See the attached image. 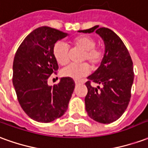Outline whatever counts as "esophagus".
Here are the masks:
<instances>
[{
    "label": "esophagus",
    "mask_w": 148,
    "mask_h": 148,
    "mask_svg": "<svg viewBox=\"0 0 148 148\" xmlns=\"http://www.w3.org/2000/svg\"><path fill=\"white\" fill-rule=\"evenodd\" d=\"M82 82H81V81H75V84H76V85H78V84L82 83Z\"/></svg>",
    "instance_id": "esophagus-1"
}]
</instances>
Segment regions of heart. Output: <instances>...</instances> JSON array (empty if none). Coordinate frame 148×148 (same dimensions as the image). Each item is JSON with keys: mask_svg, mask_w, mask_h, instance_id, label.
<instances>
[{"mask_svg": "<svg viewBox=\"0 0 148 148\" xmlns=\"http://www.w3.org/2000/svg\"><path fill=\"white\" fill-rule=\"evenodd\" d=\"M75 47L84 51L82 59L87 60L94 67L102 60L103 53L99 48L95 47L96 41L87 36H80L73 40ZM53 56L58 64L64 65L69 60V47L64 42L58 41L53 47ZM90 72L89 65L84 62L81 64L67 65L62 69L61 75L65 77H70L75 80L86 76Z\"/></svg>", "mask_w": 148, "mask_h": 148, "instance_id": "heart-1", "label": "heart"}]
</instances>
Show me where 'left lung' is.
<instances>
[{
    "label": "left lung",
    "instance_id": "8db88e82",
    "mask_svg": "<svg viewBox=\"0 0 148 148\" xmlns=\"http://www.w3.org/2000/svg\"><path fill=\"white\" fill-rule=\"evenodd\" d=\"M78 32H96L104 41L105 54L101 65L87 77L88 93L85 104L90 118L101 124H110L121 117L130 101L134 80L133 63L124 42L114 32L98 25ZM91 82L101 87H92Z\"/></svg>",
    "mask_w": 148,
    "mask_h": 148
}]
</instances>
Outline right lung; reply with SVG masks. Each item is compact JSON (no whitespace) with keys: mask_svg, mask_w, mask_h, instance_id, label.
Returning a JSON list of instances; mask_svg holds the SVG:
<instances>
[{"mask_svg":"<svg viewBox=\"0 0 148 148\" xmlns=\"http://www.w3.org/2000/svg\"><path fill=\"white\" fill-rule=\"evenodd\" d=\"M68 34L50 27H40L27 36L16 53L12 66V84L18 101L32 120L49 123L66 112L74 92V80L61 77L49 86L47 79L58 71L53 47Z\"/></svg>","mask_w":148,"mask_h":148,"instance_id":"1","label":"right lung"}]
</instances>
